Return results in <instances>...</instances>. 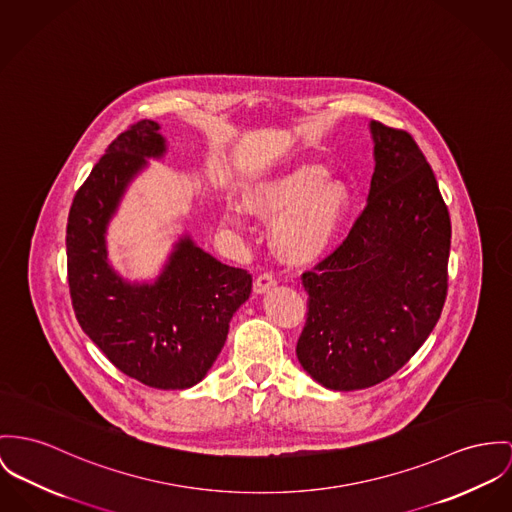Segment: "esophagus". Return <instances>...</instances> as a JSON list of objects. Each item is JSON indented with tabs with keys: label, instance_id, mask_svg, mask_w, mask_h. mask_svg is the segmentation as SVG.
Segmentation results:
<instances>
[{
	"label": "esophagus",
	"instance_id": "1",
	"mask_svg": "<svg viewBox=\"0 0 512 512\" xmlns=\"http://www.w3.org/2000/svg\"><path fill=\"white\" fill-rule=\"evenodd\" d=\"M275 284V276L271 275V273H263V275H259L255 278L253 290H255V294H265V292L271 290Z\"/></svg>",
	"mask_w": 512,
	"mask_h": 512
}]
</instances>
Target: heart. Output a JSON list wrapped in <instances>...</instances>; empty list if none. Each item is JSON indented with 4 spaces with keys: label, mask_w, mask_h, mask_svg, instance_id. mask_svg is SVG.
I'll return each instance as SVG.
<instances>
[{
    "label": "heart",
    "mask_w": 512,
    "mask_h": 512,
    "mask_svg": "<svg viewBox=\"0 0 512 512\" xmlns=\"http://www.w3.org/2000/svg\"><path fill=\"white\" fill-rule=\"evenodd\" d=\"M353 206L345 181L329 177L317 163H298L267 175L245 193V204L228 202L222 212L226 228L241 232L251 214L275 220L273 243L290 261H314L339 236Z\"/></svg>",
    "instance_id": "1"
}]
</instances>
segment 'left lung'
<instances>
[{
    "mask_svg": "<svg viewBox=\"0 0 512 512\" xmlns=\"http://www.w3.org/2000/svg\"><path fill=\"white\" fill-rule=\"evenodd\" d=\"M374 173L347 239L302 275L308 319L296 354L327 390L395 374L427 341L448 290L450 214L413 136L370 122Z\"/></svg>",
    "mask_w": 512,
    "mask_h": 512,
    "instance_id": "1",
    "label": "left lung"
}]
</instances>
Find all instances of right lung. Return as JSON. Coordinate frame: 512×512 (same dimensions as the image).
I'll list each match as a JSON object with an SVG mask.
<instances>
[{
  "instance_id": "obj_1",
  "label": "right lung",
  "mask_w": 512,
  "mask_h": 512,
  "mask_svg": "<svg viewBox=\"0 0 512 512\" xmlns=\"http://www.w3.org/2000/svg\"><path fill=\"white\" fill-rule=\"evenodd\" d=\"M167 144L140 120L107 148L79 187L66 230L72 306L85 335L126 376L156 390L198 384L222 351L251 275L181 237L154 282H128L109 263L107 228L132 179Z\"/></svg>"
}]
</instances>
